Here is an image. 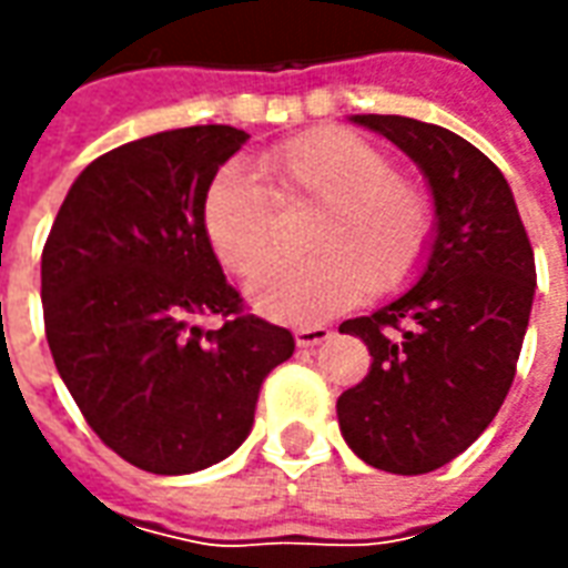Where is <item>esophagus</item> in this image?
<instances>
[{
    "mask_svg": "<svg viewBox=\"0 0 568 568\" xmlns=\"http://www.w3.org/2000/svg\"><path fill=\"white\" fill-rule=\"evenodd\" d=\"M328 337H332V328H325V325H304V328L295 332L297 346H304V349H313V346H320Z\"/></svg>",
    "mask_w": 568,
    "mask_h": 568,
    "instance_id": "esophagus-1",
    "label": "esophagus"
}]
</instances>
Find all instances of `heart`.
<instances>
[{
  "instance_id": "obj_1",
  "label": "heart",
  "mask_w": 568,
  "mask_h": 568,
  "mask_svg": "<svg viewBox=\"0 0 568 568\" xmlns=\"http://www.w3.org/2000/svg\"><path fill=\"white\" fill-rule=\"evenodd\" d=\"M258 173L280 203H320L307 231L316 255L273 264L248 285V304L261 316L310 325L349 307L365 285L377 295L402 288L426 264L435 236L432 200L353 130H307L264 151ZM200 227L212 255L234 276L246 280L271 258V203L236 163L210 179Z\"/></svg>"
}]
</instances>
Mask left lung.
Wrapping results in <instances>:
<instances>
[{
  "mask_svg": "<svg viewBox=\"0 0 568 568\" xmlns=\"http://www.w3.org/2000/svg\"><path fill=\"white\" fill-rule=\"evenodd\" d=\"M353 121L423 170L435 240L414 288L341 325L365 341L371 371L337 398V423L358 459L426 475L471 447L499 414L529 325L536 258L511 187L484 151L417 118Z\"/></svg>",
  "mask_w": 568,
  "mask_h": 568,
  "instance_id": "8db88e82",
  "label": "left lung"
}]
</instances>
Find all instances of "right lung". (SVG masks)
Segmentation results:
<instances>
[{
  "label": "right lung",
  "instance_id": "add662e5",
  "mask_svg": "<svg viewBox=\"0 0 568 568\" xmlns=\"http://www.w3.org/2000/svg\"><path fill=\"white\" fill-rule=\"evenodd\" d=\"M246 130H163L105 151L69 187L42 252L51 356L105 447L191 475L246 440L288 328L243 310L200 227V200ZM222 315L203 333L194 315Z\"/></svg>",
  "mask_w": 568,
  "mask_h": 568
}]
</instances>
